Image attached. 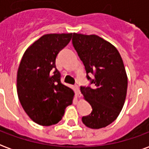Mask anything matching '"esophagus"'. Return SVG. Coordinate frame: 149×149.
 Returning a JSON list of instances; mask_svg holds the SVG:
<instances>
[{
	"label": "esophagus",
	"instance_id": "esophagus-1",
	"mask_svg": "<svg viewBox=\"0 0 149 149\" xmlns=\"http://www.w3.org/2000/svg\"><path fill=\"white\" fill-rule=\"evenodd\" d=\"M74 90L76 91V94H77V96L79 97H81L82 96V94L80 92V90H79V86H74Z\"/></svg>",
	"mask_w": 149,
	"mask_h": 149
}]
</instances>
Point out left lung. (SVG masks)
<instances>
[{
  "label": "left lung",
  "mask_w": 149,
  "mask_h": 149,
  "mask_svg": "<svg viewBox=\"0 0 149 149\" xmlns=\"http://www.w3.org/2000/svg\"><path fill=\"white\" fill-rule=\"evenodd\" d=\"M73 46L85 66L95 87H82L84 99L90 103L92 112L82 117L86 126L101 129L113 122L120 114L125 101L128 77L123 60L113 44L97 35L74 33Z\"/></svg>",
  "instance_id": "left-lung-1"
}]
</instances>
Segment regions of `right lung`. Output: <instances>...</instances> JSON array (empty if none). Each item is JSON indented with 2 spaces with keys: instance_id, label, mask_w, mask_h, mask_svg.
<instances>
[{
  "instance_id": "obj_1",
  "label": "right lung",
  "mask_w": 149,
  "mask_h": 149,
  "mask_svg": "<svg viewBox=\"0 0 149 149\" xmlns=\"http://www.w3.org/2000/svg\"><path fill=\"white\" fill-rule=\"evenodd\" d=\"M73 33L46 34L27 48L17 70V94L23 109L34 122L43 126L61 120L74 92L62 84L55 59Z\"/></svg>"
}]
</instances>
